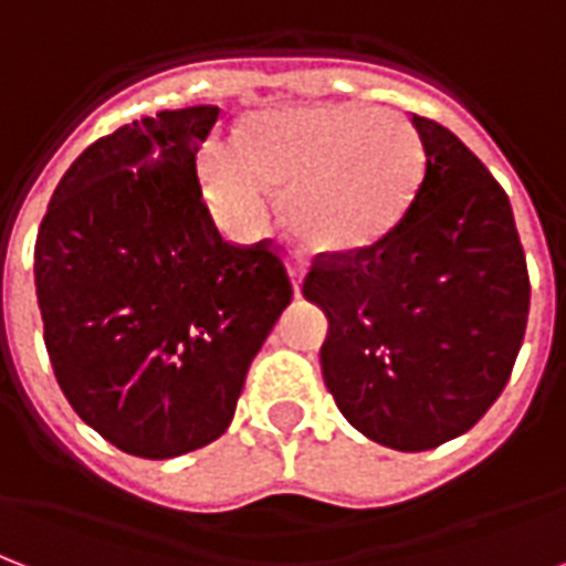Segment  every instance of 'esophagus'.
Segmentation results:
<instances>
[{
  "instance_id": "esophagus-1",
  "label": "esophagus",
  "mask_w": 566,
  "mask_h": 566,
  "mask_svg": "<svg viewBox=\"0 0 566 566\" xmlns=\"http://www.w3.org/2000/svg\"><path fill=\"white\" fill-rule=\"evenodd\" d=\"M286 271H289V277H292V289H295V295L301 292V283H304V262H286Z\"/></svg>"
}]
</instances>
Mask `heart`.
Returning <instances> with one entry per match:
<instances>
[{"label": "heart", "mask_w": 566, "mask_h": 566, "mask_svg": "<svg viewBox=\"0 0 566 566\" xmlns=\"http://www.w3.org/2000/svg\"><path fill=\"white\" fill-rule=\"evenodd\" d=\"M200 177L239 233L262 227L269 195L280 221L315 256H357L396 233L424 177V147L407 117L354 105H289L248 120L235 147L209 142Z\"/></svg>", "instance_id": "1"}]
</instances>
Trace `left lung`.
<instances>
[{
    "label": "left lung",
    "instance_id": "obj_1",
    "mask_svg": "<svg viewBox=\"0 0 566 566\" xmlns=\"http://www.w3.org/2000/svg\"><path fill=\"white\" fill-rule=\"evenodd\" d=\"M424 179L396 233L318 260L304 297L327 315L324 384L369 440L424 451L461 437L505 389L528 318L511 200L446 126L413 115Z\"/></svg>",
    "mask_w": 566,
    "mask_h": 566
}]
</instances>
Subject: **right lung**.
Here are the masks:
<instances>
[{"instance_id": "add662e5", "label": "right lung", "mask_w": 566, "mask_h": 566, "mask_svg": "<svg viewBox=\"0 0 566 566\" xmlns=\"http://www.w3.org/2000/svg\"><path fill=\"white\" fill-rule=\"evenodd\" d=\"M218 105L165 108L94 142L34 244L43 343L70 407L126 454L165 461L233 422L292 283L265 244L223 242L197 182Z\"/></svg>"}]
</instances>
